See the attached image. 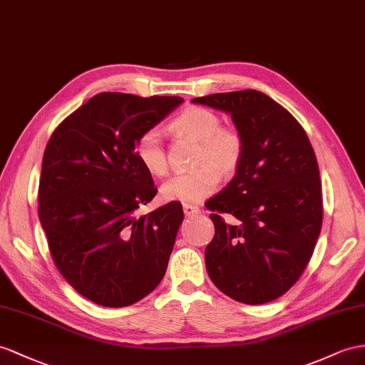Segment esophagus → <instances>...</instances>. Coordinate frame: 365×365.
<instances>
[{"label": "esophagus", "mask_w": 365, "mask_h": 365, "mask_svg": "<svg viewBox=\"0 0 365 365\" xmlns=\"http://www.w3.org/2000/svg\"><path fill=\"white\" fill-rule=\"evenodd\" d=\"M183 212L186 217H194V216H199L200 208L194 207V205H183Z\"/></svg>", "instance_id": "34e87169"}]
</instances>
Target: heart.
<instances>
[{
  "instance_id": "heart-1",
  "label": "heart",
  "mask_w": 365,
  "mask_h": 365,
  "mask_svg": "<svg viewBox=\"0 0 365 365\" xmlns=\"http://www.w3.org/2000/svg\"><path fill=\"white\" fill-rule=\"evenodd\" d=\"M216 112L207 108L192 106L185 109L173 120L175 133L188 135L200 142L197 168L191 173L175 174L160 188L168 202L197 205L217 190L219 173L231 174L237 170L244 154V138L235 128L220 126ZM135 157L148 173L163 175L168 171L166 153L162 133L157 128L146 129L135 142Z\"/></svg>"
}]
</instances>
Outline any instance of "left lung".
Listing matches in <instances>:
<instances>
[{
	"instance_id": "1",
	"label": "left lung",
	"mask_w": 365,
	"mask_h": 365,
	"mask_svg": "<svg viewBox=\"0 0 365 365\" xmlns=\"http://www.w3.org/2000/svg\"><path fill=\"white\" fill-rule=\"evenodd\" d=\"M191 101L227 112L244 138L235 177L207 202L216 228L205 250L210 279L242 304L272 302L301 277L322 227L319 166L310 140L285 108L255 89ZM223 212L237 223L223 221Z\"/></svg>"
}]
</instances>
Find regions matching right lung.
<instances>
[{"label": "right lung", "mask_w": 365, "mask_h": 365, "mask_svg": "<svg viewBox=\"0 0 365 365\" xmlns=\"http://www.w3.org/2000/svg\"><path fill=\"white\" fill-rule=\"evenodd\" d=\"M182 97L101 92L55 129L43 155L38 216L63 277L103 307H128L160 284L183 210L171 202L151 214V173L135 157L138 135Z\"/></svg>", "instance_id": "right-lung-1"}]
</instances>
